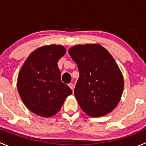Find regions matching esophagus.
<instances>
[{
    "instance_id": "esophagus-1",
    "label": "esophagus",
    "mask_w": 146,
    "mask_h": 146,
    "mask_svg": "<svg viewBox=\"0 0 146 146\" xmlns=\"http://www.w3.org/2000/svg\"><path fill=\"white\" fill-rule=\"evenodd\" d=\"M68 86H69V88H70V89L73 90V83H69Z\"/></svg>"
}]
</instances>
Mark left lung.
I'll list each match as a JSON object with an SVG mask.
<instances>
[{"label": "left lung", "instance_id": "obj_1", "mask_svg": "<svg viewBox=\"0 0 146 146\" xmlns=\"http://www.w3.org/2000/svg\"><path fill=\"white\" fill-rule=\"evenodd\" d=\"M68 53L80 73L74 95L82 111L92 117L111 112L123 90V76L111 54L100 44L75 46Z\"/></svg>", "mask_w": 146, "mask_h": 146}]
</instances>
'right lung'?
<instances>
[{
	"mask_svg": "<svg viewBox=\"0 0 146 146\" xmlns=\"http://www.w3.org/2000/svg\"><path fill=\"white\" fill-rule=\"evenodd\" d=\"M66 54L61 45L34 51L20 70L17 90L24 104L35 114L50 117L56 114L72 90L61 82L58 61Z\"/></svg>",
	"mask_w": 146,
	"mask_h": 146,
	"instance_id": "obj_1",
	"label": "right lung"
}]
</instances>
